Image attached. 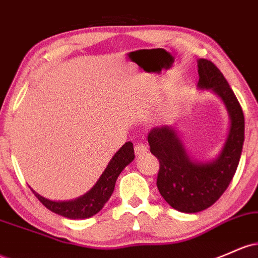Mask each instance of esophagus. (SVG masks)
<instances>
[{"instance_id":"34e87169","label":"esophagus","mask_w":258,"mask_h":258,"mask_svg":"<svg viewBox=\"0 0 258 258\" xmlns=\"http://www.w3.org/2000/svg\"><path fill=\"white\" fill-rule=\"evenodd\" d=\"M148 152V148H147L146 144L143 143H137L135 146V154L137 155V157H141V155H143L144 153Z\"/></svg>"}]
</instances>
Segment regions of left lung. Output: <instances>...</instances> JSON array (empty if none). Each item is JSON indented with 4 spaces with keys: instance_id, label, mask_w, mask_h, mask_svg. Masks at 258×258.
Here are the masks:
<instances>
[{
    "instance_id": "obj_1",
    "label": "left lung",
    "mask_w": 258,
    "mask_h": 258,
    "mask_svg": "<svg viewBox=\"0 0 258 258\" xmlns=\"http://www.w3.org/2000/svg\"><path fill=\"white\" fill-rule=\"evenodd\" d=\"M198 88L211 89L223 100L230 127L224 146L214 160H194L172 126L153 128L148 135L151 153L159 160L157 186L164 200L183 213L205 211L219 200L233 180L245 138L241 106L223 73L213 62L200 58Z\"/></svg>"
}]
</instances>
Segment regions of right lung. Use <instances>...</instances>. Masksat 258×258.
Instances as JSON below:
<instances>
[{
	"label": "right lung",
	"mask_w": 258,
	"mask_h": 258,
	"mask_svg": "<svg viewBox=\"0 0 258 258\" xmlns=\"http://www.w3.org/2000/svg\"><path fill=\"white\" fill-rule=\"evenodd\" d=\"M134 159V144L131 142H126L115 153L112 159L107 164L106 169L99 177L97 183L87 194L76 198V200L57 201L56 202V201H50L40 196L33 189L32 191L42 205L53 213L70 218V219H86V218L95 216L98 212H100V209L104 207V205L109 201L112 192H114L118 175Z\"/></svg>",
	"instance_id": "1"
}]
</instances>
